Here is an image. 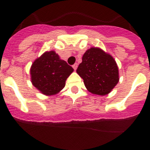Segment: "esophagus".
Instances as JSON below:
<instances>
[{
  "mask_svg": "<svg viewBox=\"0 0 150 150\" xmlns=\"http://www.w3.org/2000/svg\"><path fill=\"white\" fill-rule=\"evenodd\" d=\"M77 67H78V64L77 63H75L74 64V65H73V68H74V70H75V71H76V70Z\"/></svg>",
  "mask_w": 150,
  "mask_h": 150,
  "instance_id": "34e87169",
  "label": "esophagus"
}]
</instances>
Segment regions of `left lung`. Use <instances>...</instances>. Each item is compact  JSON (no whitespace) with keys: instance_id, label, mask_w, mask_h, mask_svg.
<instances>
[{"instance_id":"left-lung-1","label":"left lung","mask_w":150,"mask_h":150,"mask_svg":"<svg viewBox=\"0 0 150 150\" xmlns=\"http://www.w3.org/2000/svg\"><path fill=\"white\" fill-rule=\"evenodd\" d=\"M76 73L87 89L95 95H105L119 82L117 64L111 55L98 48H91L83 56Z\"/></svg>"}]
</instances>
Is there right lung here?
<instances>
[{
    "instance_id": "add662e5",
    "label": "right lung",
    "mask_w": 150,
    "mask_h": 150,
    "mask_svg": "<svg viewBox=\"0 0 150 150\" xmlns=\"http://www.w3.org/2000/svg\"><path fill=\"white\" fill-rule=\"evenodd\" d=\"M73 71V67L61 60L55 52H46L30 67L31 82L44 95H55L64 87L66 79Z\"/></svg>"
}]
</instances>
